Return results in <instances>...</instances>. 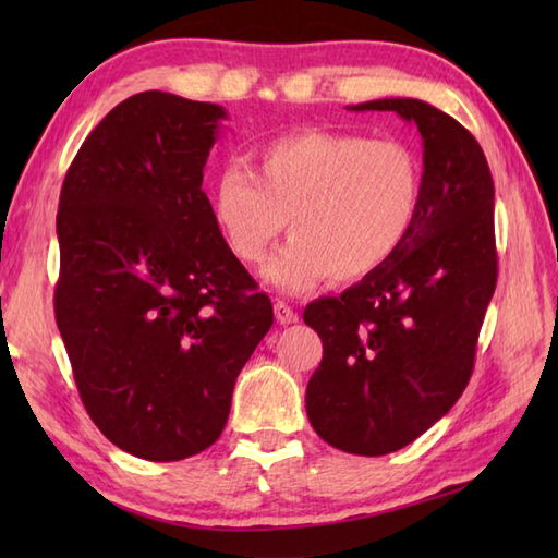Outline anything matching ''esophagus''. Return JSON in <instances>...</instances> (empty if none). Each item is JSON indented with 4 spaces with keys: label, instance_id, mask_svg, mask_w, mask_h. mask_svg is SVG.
I'll return each mask as SVG.
<instances>
[{
    "label": "esophagus",
    "instance_id": "esophagus-1",
    "mask_svg": "<svg viewBox=\"0 0 558 558\" xmlns=\"http://www.w3.org/2000/svg\"><path fill=\"white\" fill-rule=\"evenodd\" d=\"M272 312H276L278 324H282V326H290V324H298L300 322L298 312H294L292 306L288 302H282V300H278L276 304H272Z\"/></svg>",
    "mask_w": 558,
    "mask_h": 558
}]
</instances>
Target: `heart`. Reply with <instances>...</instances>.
Instances as JSON below:
<instances>
[{
    "label": "heart",
    "mask_w": 558,
    "mask_h": 558,
    "mask_svg": "<svg viewBox=\"0 0 558 558\" xmlns=\"http://www.w3.org/2000/svg\"><path fill=\"white\" fill-rule=\"evenodd\" d=\"M252 170L225 165L210 213L244 264H260L288 220L292 240L266 266L282 292L369 276L408 240L420 210L422 165L400 141L298 132L258 146Z\"/></svg>",
    "instance_id": "heart-1"
}]
</instances>
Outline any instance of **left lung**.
Listing matches in <instances>:
<instances>
[{"mask_svg": "<svg viewBox=\"0 0 558 558\" xmlns=\"http://www.w3.org/2000/svg\"><path fill=\"white\" fill-rule=\"evenodd\" d=\"M350 110L398 112L424 144L422 198L408 240L340 298L304 310L324 342L306 386L314 432L354 456L412 444L456 405L499 276L494 180L465 126L434 105L384 98Z\"/></svg>", "mask_w": 558, "mask_h": 558, "instance_id": "1", "label": "left lung"}]
</instances>
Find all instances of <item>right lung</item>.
Returning <instances> with one entry per match:
<instances>
[{"label":"right lung","instance_id":"add662e5","mask_svg":"<svg viewBox=\"0 0 558 558\" xmlns=\"http://www.w3.org/2000/svg\"><path fill=\"white\" fill-rule=\"evenodd\" d=\"M225 110L146 90L69 165L54 318L90 420L153 462L218 441L272 304L222 240L204 168Z\"/></svg>","mask_w":558,"mask_h":558}]
</instances>
